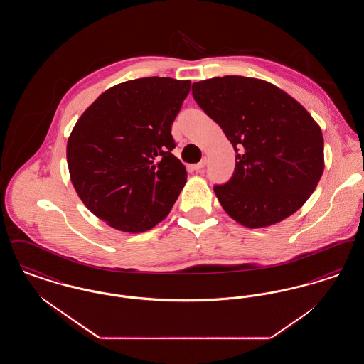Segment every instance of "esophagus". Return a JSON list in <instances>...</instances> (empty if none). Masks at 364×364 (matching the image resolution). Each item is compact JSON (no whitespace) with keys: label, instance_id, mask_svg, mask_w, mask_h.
Segmentation results:
<instances>
[{"label":"esophagus","instance_id":"obj_1","mask_svg":"<svg viewBox=\"0 0 364 364\" xmlns=\"http://www.w3.org/2000/svg\"><path fill=\"white\" fill-rule=\"evenodd\" d=\"M205 166H206V159H202L200 162L195 164V165L192 166V169H193V171H196V172H200V171H202Z\"/></svg>","mask_w":364,"mask_h":364}]
</instances>
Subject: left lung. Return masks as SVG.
I'll use <instances>...</instances> for the list:
<instances>
[{
  "instance_id": "1",
  "label": "left lung",
  "mask_w": 364,
  "mask_h": 364,
  "mask_svg": "<svg viewBox=\"0 0 364 364\" xmlns=\"http://www.w3.org/2000/svg\"><path fill=\"white\" fill-rule=\"evenodd\" d=\"M192 95L236 151L232 178L214 192L226 213L255 229L301 208L323 173V136L311 114L264 80L224 76L196 82Z\"/></svg>"
}]
</instances>
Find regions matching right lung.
I'll use <instances>...</instances> for the list:
<instances>
[{"instance_id":"right-lung-1","label":"right lung","mask_w":364,"mask_h":364,"mask_svg":"<svg viewBox=\"0 0 364 364\" xmlns=\"http://www.w3.org/2000/svg\"><path fill=\"white\" fill-rule=\"evenodd\" d=\"M190 80L143 77L106 90L73 127L70 181L86 208L114 229L146 232L173 208L187 181L172 154V124Z\"/></svg>"}]
</instances>
